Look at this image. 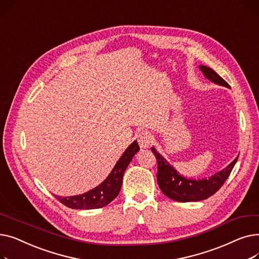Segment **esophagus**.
Masks as SVG:
<instances>
[{
  "label": "esophagus",
  "instance_id": "obj_1",
  "mask_svg": "<svg viewBox=\"0 0 259 259\" xmlns=\"http://www.w3.org/2000/svg\"><path fill=\"white\" fill-rule=\"evenodd\" d=\"M152 135L150 132L148 131H142L140 134H139V138H138V142H139V145L141 148H148L149 145H150L152 143Z\"/></svg>",
  "mask_w": 259,
  "mask_h": 259
}]
</instances>
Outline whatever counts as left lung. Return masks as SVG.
<instances>
[{
  "instance_id": "obj_1",
  "label": "left lung",
  "mask_w": 259,
  "mask_h": 259,
  "mask_svg": "<svg viewBox=\"0 0 259 259\" xmlns=\"http://www.w3.org/2000/svg\"><path fill=\"white\" fill-rule=\"evenodd\" d=\"M199 68L205 76L213 83L230 88L227 81L211 68L207 66H199ZM151 151L157 161L156 178L158 187L167 197L181 202L202 200L216 193L229 178L238 158L237 156L227 168L212 175L210 179L196 181L183 178L154 148H151Z\"/></svg>"
}]
</instances>
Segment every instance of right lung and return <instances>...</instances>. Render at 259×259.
Masks as SVG:
<instances>
[{
	"mask_svg": "<svg viewBox=\"0 0 259 259\" xmlns=\"http://www.w3.org/2000/svg\"><path fill=\"white\" fill-rule=\"evenodd\" d=\"M139 144L137 142H133L127 148L125 153L120 156L108 178L100 186L90 190L87 193L68 197L58 195L54 196L66 207L76 210L99 209L107 206L109 202H111L118 195L121 188L122 175H124L125 170L130 164L132 157L134 154H137V152H139Z\"/></svg>",
	"mask_w": 259,
	"mask_h": 259,
	"instance_id": "1",
	"label": "right lung"
}]
</instances>
